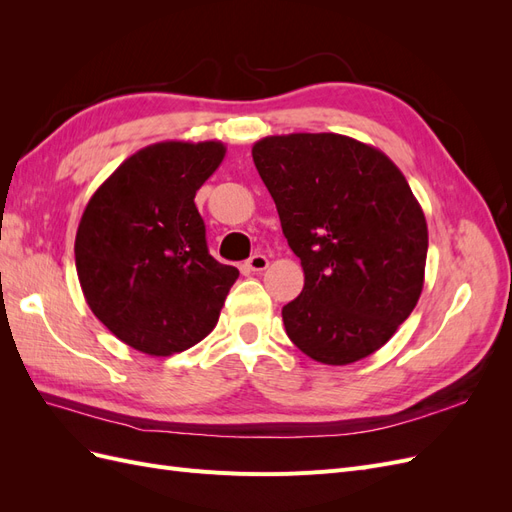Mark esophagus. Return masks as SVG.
<instances>
[{
  "label": "esophagus",
  "instance_id": "obj_1",
  "mask_svg": "<svg viewBox=\"0 0 512 512\" xmlns=\"http://www.w3.org/2000/svg\"><path fill=\"white\" fill-rule=\"evenodd\" d=\"M247 267H250L256 273L265 271L269 267V258L265 254H254L250 260H247Z\"/></svg>",
  "mask_w": 512,
  "mask_h": 512
}]
</instances>
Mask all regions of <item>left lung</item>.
I'll use <instances>...</instances> for the list:
<instances>
[{"instance_id":"left-lung-1","label":"left lung","mask_w":512,"mask_h":512,"mask_svg":"<svg viewBox=\"0 0 512 512\" xmlns=\"http://www.w3.org/2000/svg\"><path fill=\"white\" fill-rule=\"evenodd\" d=\"M252 158L305 284L282 309L290 342L324 365L380 350L418 303L427 222L404 173L350 136L282 134Z\"/></svg>"}]
</instances>
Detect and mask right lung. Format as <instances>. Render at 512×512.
I'll return each instance as SVG.
<instances>
[{
  "label": "right lung",
  "instance_id": "obj_1",
  "mask_svg": "<svg viewBox=\"0 0 512 512\" xmlns=\"http://www.w3.org/2000/svg\"><path fill=\"white\" fill-rule=\"evenodd\" d=\"M226 156L220 141H164L136 151L89 198L76 230V273L91 312L123 344L183 352L220 318L239 271L207 250L194 196Z\"/></svg>",
  "mask_w": 512,
  "mask_h": 512
}]
</instances>
